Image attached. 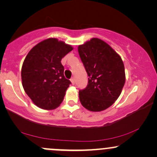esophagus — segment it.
Returning a JSON list of instances; mask_svg holds the SVG:
<instances>
[{"instance_id": "esophagus-1", "label": "esophagus", "mask_w": 157, "mask_h": 157, "mask_svg": "<svg viewBox=\"0 0 157 157\" xmlns=\"http://www.w3.org/2000/svg\"><path fill=\"white\" fill-rule=\"evenodd\" d=\"M71 83H72V85H74L75 83V78H71Z\"/></svg>"}]
</instances>
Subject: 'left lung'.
<instances>
[{
  "mask_svg": "<svg viewBox=\"0 0 157 157\" xmlns=\"http://www.w3.org/2000/svg\"><path fill=\"white\" fill-rule=\"evenodd\" d=\"M78 52L89 77L87 87L79 91L81 104L91 111L105 110L117 100L125 85L122 58L99 38L80 45Z\"/></svg>",
  "mask_w": 157,
  "mask_h": 157,
  "instance_id": "8db88e82",
  "label": "left lung"
}]
</instances>
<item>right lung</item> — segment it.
<instances>
[{
	"label": "right lung",
	"mask_w": 157,
	"mask_h": 157,
	"mask_svg": "<svg viewBox=\"0 0 157 157\" xmlns=\"http://www.w3.org/2000/svg\"><path fill=\"white\" fill-rule=\"evenodd\" d=\"M72 49L63 41L48 38L34 46L26 55L21 69L22 85L37 107L55 109L63 102L71 82L64 77L61 60Z\"/></svg>",
	"instance_id": "obj_1"
}]
</instances>
